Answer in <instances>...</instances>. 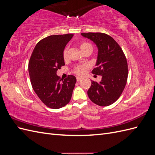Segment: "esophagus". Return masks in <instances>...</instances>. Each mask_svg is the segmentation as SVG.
I'll use <instances>...</instances> for the list:
<instances>
[{
  "label": "esophagus",
  "instance_id": "1",
  "mask_svg": "<svg viewBox=\"0 0 155 155\" xmlns=\"http://www.w3.org/2000/svg\"><path fill=\"white\" fill-rule=\"evenodd\" d=\"M82 79V78H81V77H77L76 78V79H77V81H79L81 80V79Z\"/></svg>",
  "mask_w": 155,
  "mask_h": 155
}]
</instances>
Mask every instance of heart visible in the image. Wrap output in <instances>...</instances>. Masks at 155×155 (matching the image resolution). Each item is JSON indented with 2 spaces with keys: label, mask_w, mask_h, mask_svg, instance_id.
Listing matches in <instances>:
<instances>
[{
  "label": "heart",
  "mask_w": 155,
  "mask_h": 155,
  "mask_svg": "<svg viewBox=\"0 0 155 155\" xmlns=\"http://www.w3.org/2000/svg\"><path fill=\"white\" fill-rule=\"evenodd\" d=\"M79 47L83 52L85 51L86 50H91L92 51V45L88 43L87 41H82L79 43ZM68 48L67 47L64 48L63 51V57L64 59H66L68 58ZM89 68L88 64H79L77 65L74 68V73H75L79 76H82L86 73L87 70Z\"/></svg>",
  "instance_id": "obj_1"
}]
</instances>
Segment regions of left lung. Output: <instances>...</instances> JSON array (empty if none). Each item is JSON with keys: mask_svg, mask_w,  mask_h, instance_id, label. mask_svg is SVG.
<instances>
[{"mask_svg": "<svg viewBox=\"0 0 155 155\" xmlns=\"http://www.w3.org/2000/svg\"><path fill=\"white\" fill-rule=\"evenodd\" d=\"M98 48L97 67L92 73L101 76L100 82L91 80L87 94L90 100L99 106H109L122 94L128 77V65L124 51L117 42L104 33H81Z\"/></svg>", "mask_w": 155, "mask_h": 155, "instance_id": "8db88e82", "label": "left lung"}]
</instances>
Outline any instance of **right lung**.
Wrapping results in <instances>:
<instances>
[{
    "label": "right lung",
    "mask_w": 155,
    "mask_h": 155,
    "mask_svg": "<svg viewBox=\"0 0 155 155\" xmlns=\"http://www.w3.org/2000/svg\"><path fill=\"white\" fill-rule=\"evenodd\" d=\"M74 34L52 35L38 42L33 51L28 71L33 89L43 104L58 109L71 100L76 78L69 75L64 80L57 71L64 65L63 51Z\"/></svg>",
    "instance_id": "right-lung-1"
}]
</instances>
